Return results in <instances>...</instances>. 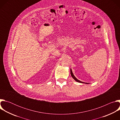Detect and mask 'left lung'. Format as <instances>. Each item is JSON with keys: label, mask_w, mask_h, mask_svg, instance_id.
<instances>
[{"label": "left lung", "mask_w": 120, "mask_h": 120, "mask_svg": "<svg viewBox=\"0 0 120 120\" xmlns=\"http://www.w3.org/2000/svg\"><path fill=\"white\" fill-rule=\"evenodd\" d=\"M70 73H71V75L72 77L74 78V79H75V80L76 81V82H81V83H86V84H88V83H87V82H81V81H79V80H78V79L75 76V75H74V74H73V72H72V69H70Z\"/></svg>", "instance_id": "8db88e82"}]
</instances>
